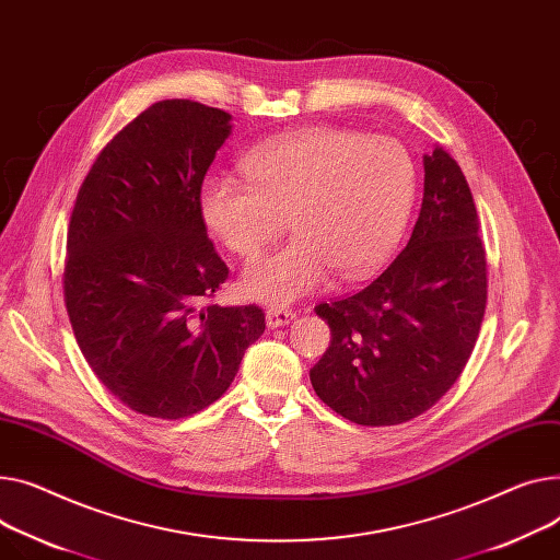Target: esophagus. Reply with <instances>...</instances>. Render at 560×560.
Instances as JSON below:
<instances>
[{"mask_svg": "<svg viewBox=\"0 0 560 560\" xmlns=\"http://www.w3.org/2000/svg\"><path fill=\"white\" fill-rule=\"evenodd\" d=\"M294 317H296V313H294V311H288V308H268V313H266V319H268V326H270V328L285 326V324H290Z\"/></svg>", "mask_w": 560, "mask_h": 560, "instance_id": "1", "label": "esophagus"}]
</instances>
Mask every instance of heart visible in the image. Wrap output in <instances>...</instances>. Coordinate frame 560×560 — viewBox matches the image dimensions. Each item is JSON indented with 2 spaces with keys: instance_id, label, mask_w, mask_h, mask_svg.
I'll list each match as a JSON object with an SVG mask.
<instances>
[{
  "instance_id": "1",
  "label": "heart",
  "mask_w": 560,
  "mask_h": 560,
  "mask_svg": "<svg viewBox=\"0 0 560 560\" xmlns=\"http://www.w3.org/2000/svg\"><path fill=\"white\" fill-rule=\"evenodd\" d=\"M245 173L209 175L200 209L241 258L275 241L288 218L294 238L254 260L241 279L249 300L272 306L324 290L335 272H374L400 236L417 186L400 141L332 126L268 139L245 158Z\"/></svg>"
}]
</instances>
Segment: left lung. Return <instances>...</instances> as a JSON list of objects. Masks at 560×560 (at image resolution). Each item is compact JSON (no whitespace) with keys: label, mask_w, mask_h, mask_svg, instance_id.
<instances>
[{"label":"left lung","mask_w":560,"mask_h":560,"mask_svg":"<svg viewBox=\"0 0 560 560\" xmlns=\"http://www.w3.org/2000/svg\"><path fill=\"white\" fill-rule=\"evenodd\" d=\"M417 225L392 264L351 296L319 304L330 345L315 394L358 425L412 421L464 371L487 311V249L459 164L434 148Z\"/></svg>","instance_id":"8db88e82"}]
</instances>
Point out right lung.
I'll use <instances>...</instances> for the list:
<instances>
[{"label": "right lung", "instance_id": "right-lung-1", "mask_svg": "<svg viewBox=\"0 0 560 560\" xmlns=\"http://www.w3.org/2000/svg\"><path fill=\"white\" fill-rule=\"evenodd\" d=\"M230 115L198 101L153 103L107 141L67 230L62 292L96 378L132 412L184 419L232 385L266 330L258 306H218L225 266L200 209Z\"/></svg>", "mask_w": 560, "mask_h": 560}]
</instances>
